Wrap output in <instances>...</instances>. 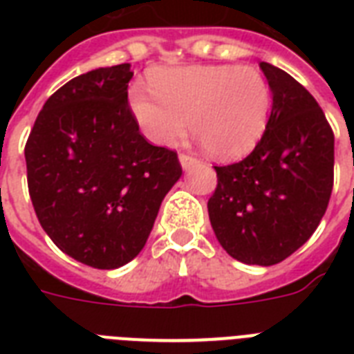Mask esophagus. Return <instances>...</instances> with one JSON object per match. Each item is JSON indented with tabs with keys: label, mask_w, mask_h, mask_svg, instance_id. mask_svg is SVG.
<instances>
[{
	"label": "esophagus",
	"mask_w": 354,
	"mask_h": 354,
	"mask_svg": "<svg viewBox=\"0 0 354 354\" xmlns=\"http://www.w3.org/2000/svg\"><path fill=\"white\" fill-rule=\"evenodd\" d=\"M180 163H182V167L185 169V171H189L191 167L198 165L200 161L196 160V158H193V156L189 154H180Z\"/></svg>",
	"instance_id": "esophagus-1"
}]
</instances>
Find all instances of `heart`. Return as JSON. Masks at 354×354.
I'll return each instance as SVG.
<instances>
[{
    "mask_svg": "<svg viewBox=\"0 0 354 354\" xmlns=\"http://www.w3.org/2000/svg\"><path fill=\"white\" fill-rule=\"evenodd\" d=\"M152 95L132 91L130 112L158 147H174L189 127L215 160L250 154L261 141L272 112V90L250 66L207 64L154 69Z\"/></svg>",
    "mask_w": 354,
    "mask_h": 354,
    "instance_id": "1",
    "label": "heart"
}]
</instances>
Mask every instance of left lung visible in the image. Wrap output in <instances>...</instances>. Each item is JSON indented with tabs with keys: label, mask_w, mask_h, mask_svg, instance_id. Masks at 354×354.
I'll return each mask as SVG.
<instances>
[{
	"label": "left lung",
	"mask_w": 354,
	"mask_h": 354,
	"mask_svg": "<svg viewBox=\"0 0 354 354\" xmlns=\"http://www.w3.org/2000/svg\"><path fill=\"white\" fill-rule=\"evenodd\" d=\"M272 90L263 138L239 163L215 167L207 202L221 246L246 264L272 266L301 248L329 205L335 180V133L296 79L261 62Z\"/></svg>",
	"instance_id": "8db88e82"
}]
</instances>
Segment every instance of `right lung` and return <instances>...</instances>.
Listing matches in <instances>:
<instances>
[{
  "label": "right lung",
  "mask_w": 354,
  "mask_h": 354,
  "mask_svg": "<svg viewBox=\"0 0 354 354\" xmlns=\"http://www.w3.org/2000/svg\"><path fill=\"white\" fill-rule=\"evenodd\" d=\"M130 64L75 77L46 101L25 145L41 227L69 257L99 270L130 263L182 176L174 150L143 138L128 106Z\"/></svg>",
  "instance_id": "obj_1"
}]
</instances>
